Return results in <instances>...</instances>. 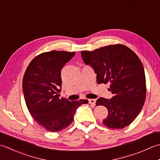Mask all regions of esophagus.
I'll return each instance as SVG.
<instances>
[{
    "label": "esophagus",
    "mask_w": 160,
    "mask_h": 160,
    "mask_svg": "<svg viewBox=\"0 0 160 160\" xmlns=\"http://www.w3.org/2000/svg\"><path fill=\"white\" fill-rule=\"evenodd\" d=\"M89 102L92 106H94L96 105V99H89Z\"/></svg>",
    "instance_id": "1"
}]
</instances>
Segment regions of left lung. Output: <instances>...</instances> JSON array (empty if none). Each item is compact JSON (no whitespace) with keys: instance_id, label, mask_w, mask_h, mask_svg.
<instances>
[{"instance_id":"1","label":"left lung","mask_w":160,"mask_h":160,"mask_svg":"<svg viewBox=\"0 0 160 160\" xmlns=\"http://www.w3.org/2000/svg\"><path fill=\"white\" fill-rule=\"evenodd\" d=\"M81 55L94 70L97 83L110 84L109 91L114 94L111 99L101 97L96 101V105L108 110L102 123L112 129L129 126L142 110L146 95L144 68L138 56L119 43L82 51Z\"/></svg>"}]
</instances>
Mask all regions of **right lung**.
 Instances as JSON below:
<instances>
[{"instance_id": "1", "label": "right lung", "mask_w": 160, "mask_h": 160, "mask_svg": "<svg viewBox=\"0 0 160 160\" xmlns=\"http://www.w3.org/2000/svg\"><path fill=\"white\" fill-rule=\"evenodd\" d=\"M75 52L52 51L36 56L27 67L23 78V92L27 108L37 123L49 132L67 128L73 121L80 105L87 99L70 102L59 98L61 71Z\"/></svg>"}]
</instances>
